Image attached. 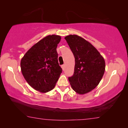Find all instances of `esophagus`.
Masks as SVG:
<instances>
[{"mask_svg": "<svg viewBox=\"0 0 128 128\" xmlns=\"http://www.w3.org/2000/svg\"><path fill=\"white\" fill-rule=\"evenodd\" d=\"M61 67H62L63 70H64V67H65V66H64V64H63V65L61 66Z\"/></svg>", "mask_w": 128, "mask_h": 128, "instance_id": "esophagus-1", "label": "esophagus"}]
</instances>
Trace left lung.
Listing matches in <instances>:
<instances>
[{"instance_id":"8db88e82","label":"left lung","mask_w":128,"mask_h":128,"mask_svg":"<svg viewBox=\"0 0 128 128\" xmlns=\"http://www.w3.org/2000/svg\"><path fill=\"white\" fill-rule=\"evenodd\" d=\"M75 59L73 75L69 77L72 88L79 94L91 92L98 85L104 75L106 63L97 49L77 35L64 37Z\"/></svg>"}]
</instances>
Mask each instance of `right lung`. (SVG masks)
Wrapping results in <instances>:
<instances>
[{"label": "right lung", "instance_id": "add662e5", "mask_svg": "<svg viewBox=\"0 0 128 128\" xmlns=\"http://www.w3.org/2000/svg\"><path fill=\"white\" fill-rule=\"evenodd\" d=\"M60 40L57 35L46 36L33 45L21 60L22 74L36 90L45 93L55 86L62 72L56 51Z\"/></svg>", "mask_w": 128, "mask_h": 128}]
</instances>
